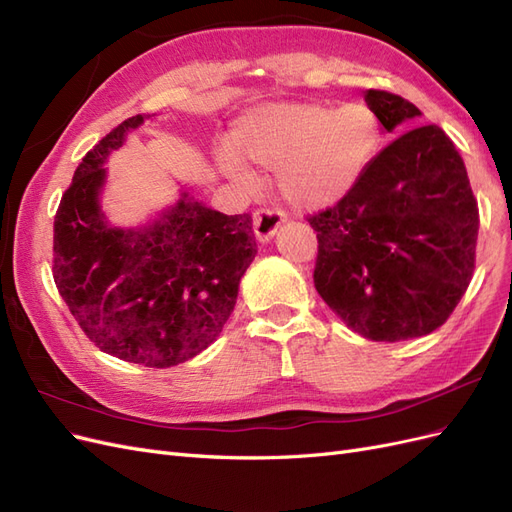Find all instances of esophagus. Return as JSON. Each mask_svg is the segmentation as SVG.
<instances>
[{
	"instance_id": "34e87169",
	"label": "esophagus",
	"mask_w": 512,
	"mask_h": 512,
	"mask_svg": "<svg viewBox=\"0 0 512 512\" xmlns=\"http://www.w3.org/2000/svg\"><path fill=\"white\" fill-rule=\"evenodd\" d=\"M286 220V213L280 209L260 207L254 211V232L260 241H269L280 224Z\"/></svg>"
}]
</instances>
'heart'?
Here are the masks:
<instances>
[{"instance_id": "obj_1", "label": "heart", "mask_w": 512, "mask_h": 512, "mask_svg": "<svg viewBox=\"0 0 512 512\" xmlns=\"http://www.w3.org/2000/svg\"><path fill=\"white\" fill-rule=\"evenodd\" d=\"M382 128L374 108L350 102L271 104L256 108L232 130L235 149L254 164L277 170V183L288 203L320 209L342 198L376 156ZM230 173L239 160L222 158Z\"/></svg>"}]
</instances>
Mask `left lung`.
I'll return each instance as SVG.
<instances>
[{
  "label": "left lung",
  "instance_id": "8db88e82",
  "mask_svg": "<svg viewBox=\"0 0 512 512\" xmlns=\"http://www.w3.org/2000/svg\"><path fill=\"white\" fill-rule=\"evenodd\" d=\"M365 102L386 132L421 117L391 91L367 89ZM305 220L318 232V294L374 342L436 331L470 286L478 203L466 164L436 123L399 134L333 207Z\"/></svg>",
  "mask_w": 512,
  "mask_h": 512
}]
</instances>
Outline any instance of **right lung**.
<instances>
[{"label": "right lung", "mask_w": 512, "mask_h": 512, "mask_svg": "<svg viewBox=\"0 0 512 512\" xmlns=\"http://www.w3.org/2000/svg\"><path fill=\"white\" fill-rule=\"evenodd\" d=\"M141 123L143 115L119 123L76 168L55 213L53 280L102 352L173 367L220 335L258 245L250 213L224 215L192 198L145 230L104 224L102 162Z\"/></svg>", "instance_id": "add662e5"}]
</instances>
